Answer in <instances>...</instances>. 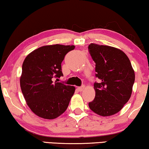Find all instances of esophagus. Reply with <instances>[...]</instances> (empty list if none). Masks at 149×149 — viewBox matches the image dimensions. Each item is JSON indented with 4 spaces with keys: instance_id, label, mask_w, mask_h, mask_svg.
<instances>
[{
    "instance_id": "34e87169",
    "label": "esophagus",
    "mask_w": 149,
    "mask_h": 149,
    "mask_svg": "<svg viewBox=\"0 0 149 149\" xmlns=\"http://www.w3.org/2000/svg\"><path fill=\"white\" fill-rule=\"evenodd\" d=\"M77 89H78V90L79 91H83V89H85V85H82V86L79 87Z\"/></svg>"
}]
</instances>
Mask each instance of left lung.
<instances>
[{
	"instance_id": "obj_1",
	"label": "left lung",
	"mask_w": 149,
	"mask_h": 149,
	"mask_svg": "<svg viewBox=\"0 0 149 149\" xmlns=\"http://www.w3.org/2000/svg\"><path fill=\"white\" fill-rule=\"evenodd\" d=\"M89 54L95 63V96L89 102L91 111L101 116H110L121 111L131 96L135 74L124 52L117 48L91 43Z\"/></svg>"
}]
</instances>
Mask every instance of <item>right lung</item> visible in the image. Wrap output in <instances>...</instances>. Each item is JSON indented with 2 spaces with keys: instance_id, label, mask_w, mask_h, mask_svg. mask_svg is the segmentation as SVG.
<instances>
[{
  "instance_id": "add662e5",
  "label": "right lung",
  "mask_w": 149,
  "mask_h": 149,
  "mask_svg": "<svg viewBox=\"0 0 149 149\" xmlns=\"http://www.w3.org/2000/svg\"><path fill=\"white\" fill-rule=\"evenodd\" d=\"M74 48V45L58 44L43 46L24 60L20 86L28 106L38 117L54 119L68 108L74 87L54 82L52 79L63 76L61 64Z\"/></svg>"
}]
</instances>
